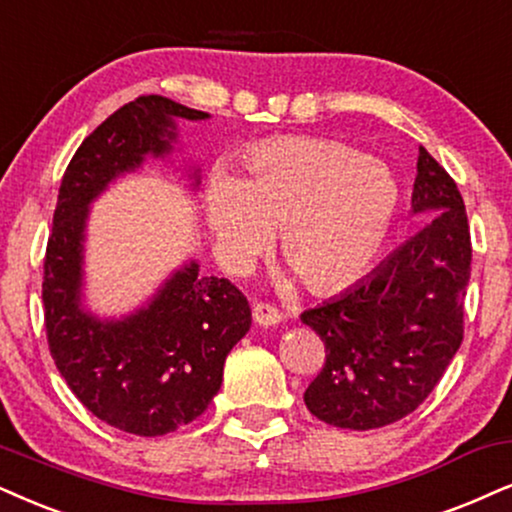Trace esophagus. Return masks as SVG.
<instances>
[{
  "instance_id": "34e87169",
  "label": "esophagus",
  "mask_w": 512,
  "mask_h": 512,
  "mask_svg": "<svg viewBox=\"0 0 512 512\" xmlns=\"http://www.w3.org/2000/svg\"><path fill=\"white\" fill-rule=\"evenodd\" d=\"M252 319H255L257 326H276L281 321V314H278L276 307H271L267 302H255L252 304Z\"/></svg>"
}]
</instances>
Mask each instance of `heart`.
I'll list each match as a JSON object with an SVG mask.
<instances>
[{"mask_svg":"<svg viewBox=\"0 0 512 512\" xmlns=\"http://www.w3.org/2000/svg\"><path fill=\"white\" fill-rule=\"evenodd\" d=\"M399 210V181L383 160L331 139L264 141L241 174L215 170L205 217L219 255L250 267L278 226V250L312 290H338L371 267Z\"/></svg>","mask_w":512,"mask_h":512,"instance_id":"heart-1","label":"heart"}]
</instances>
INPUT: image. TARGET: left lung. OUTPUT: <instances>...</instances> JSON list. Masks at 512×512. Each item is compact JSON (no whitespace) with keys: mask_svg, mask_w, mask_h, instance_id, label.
<instances>
[{"mask_svg":"<svg viewBox=\"0 0 512 512\" xmlns=\"http://www.w3.org/2000/svg\"><path fill=\"white\" fill-rule=\"evenodd\" d=\"M411 210L423 229L366 278L300 319L326 345L304 392L323 423L373 430L423 404L463 342L470 226L456 181L418 148Z\"/></svg>","mask_w":512,"mask_h":512,"instance_id":"1","label":"left lung"}]
</instances>
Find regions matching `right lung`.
Instances as JSON below:
<instances>
[{
  "label": "right lung",
  "instance_id": "1",
  "mask_svg": "<svg viewBox=\"0 0 512 512\" xmlns=\"http://www.w3.org/2000/svg\"><path fill=\"white\" fill-rule=\"evenodd\" d=\"M165 96L129 101L82 141L58 189L44 257V326L54 364L77 399L122 432L158 437L196 420L222 387L226 354L250 331V304L226 278L189 260L120 319L84 307L89 208L148 158H170L177 120H208ZM193 189L200 184L191 172Z\"/></svg>",
  "mask_w": 512,
  "mask_h": 512
}]
</instances>
